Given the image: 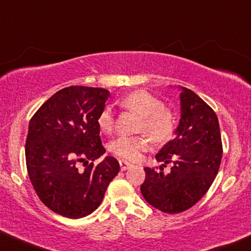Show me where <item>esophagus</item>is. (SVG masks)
Returning a JSON list of instances; mask_svg holds the SVG:
<instances>
[{"label":"esophagus","instance_id":"34e87169","mask_svg":"<svg viewBox=\"0 0 251 251\" xmlns=\"http://www.w3.org/2000/svg\"><path fill=\"white\" fill-rule=\"evenodd\" d=\"M120 166H121V170H122V171H126V169L131 168L132 164L128 163V162H125V160H120Z\"/></svg>","mask_w":251,"mask_h":251}]
</instances>
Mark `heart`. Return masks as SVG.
I'll return each instance as SVG.
<instances>
[{"mask_svg":"<svg viewBox=\"0 0 251 251\" xmlns=\"http://www.w3.org/2000/svg\"><path fill=\"white\" fill-rule=\"evenodd\" d=\"M120 106L126 111L140 115L136 131L143 132L137 136H120L110 143V150L121 159L137 162L142 154L150 149V138L157 143L169 140L175 130V114L168 106L150 93L144 91L134 92L126 95L120 102ZM100 130L111 134L116 123V116L111 107L106 106L100 111L97 119Z\"/></svg>","mask_w":251,"mask_h":251,"instance_id":"1","label":"heart"}]
</instances>
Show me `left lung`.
I'll return each instance as SVG.
<instances>
[{
  "label": "left lung",
  "mask_w": 251,
  "mask_h": 251,
  "mask_svg": "<svg viewBox=\"0 0 251 251\" xmlns=\"http://www.w3.org/2000/svg\"><path fill=\"white\" fill-rule=\"evenodd\" d=\"M181 119L176 137L156 154L160 168H144L142 196L168 214L194 206L209 190L222 158V141L215 111L188 88L180 93ZM173 163L172 171L163 172Z\"/></svg>",
  "instance_id": "1"
}]
</instances>
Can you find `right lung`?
I'll list each match as a JSON object with an SVG mask.
<instances>
[{
    "instance_id": "obj_1",
    "label": "right lung",
    "mask_w": 251,
    "mask_h": 251,
    "mask_svg": "<svg viewBox=\"0 0 251 251\" xmlns=\"http://www.w3.org/2000/svg\"><path fill=\"white\" fill-rule=\"evenodd\" d=\"M109 97L104 88L70 86L52 95L30 120L27 175L42 202L65 218L94 212L120 171L114 157L93 163L106 152L97 119ZM78 162L86 165L83 172Z\"/></svg>"
}]
</instances>
